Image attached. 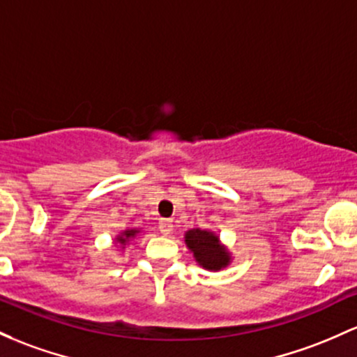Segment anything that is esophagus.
I'll use <instances>...</instances> for the list:
<instances>
[{
	"instance_id": "34e87169",
	"label": "esophagus",
	"mask_w": 357,
	"mask_h": 357,
	"mask_svg": "<svg viewBox=\"0 0 357 357\" xmlns=\"http://www.w3.org/2000/svg\"><path fill=\"white\" fill-rule=\"evenodd\" d=\"M172 220H167V218H162V220L159 222V229L160 232L164 234V236H169V234L172 232Z\"/></svg>"
}]
</instances>
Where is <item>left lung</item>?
Instances as JSON below:
<instances>
[{
    "label": "left lung",
    "mask_w": 357,
    "mask_h": 357,
    "mask_svg": "<svg viewBox=\"0 0 357 357\" xmlns=\"http://www.w3.org/2000/svg\"><path fill=\"white\" fill-rule=\"evenodd\" d=\"M185 244L193 252L199 268L206 271H222L232 264L230 249L220 241V236L208 229H190L185 232Z\"/></svg>",
    "instance_id": "1"
}]
</instances>
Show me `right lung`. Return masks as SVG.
<instances>
[{
  "instance_id": "obj_1",
  "label": "right lung",
  "mask_w": 357,
  "mask_h": 357,
  "mask_svg": "<svg viewBox=\"0 0 357 357\" xmlns=\"http://www.w3.org/2000/svg\"><path fill=\"white\" fill-rule=\"evenodd\" d=\"M139 234H142V229H137V227H128V229L121 230L113 242H115V245H119V248L123 250L125 248H128V245H130V242L134 241Z\"/></svg>"
}]
</instances>
